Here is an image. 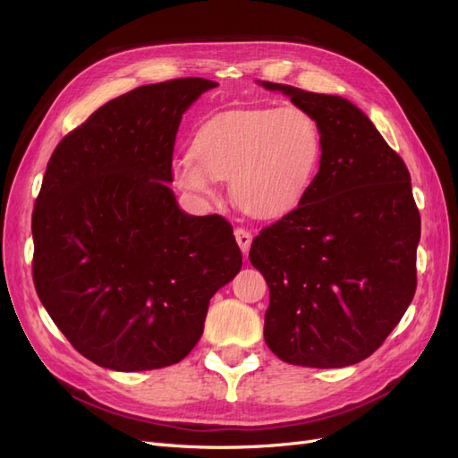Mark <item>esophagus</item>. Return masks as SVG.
I'll return each mask as SVG.
<instances>
[{
  "instance_id": "obj_1",
  "label": "esophagus",
  "mask_w": 458,
  "mask_h": 458,
  "mask_svg": "<svg viewBox=\"0 0 458 458\" xmlns=\"http://www.w3.org/2000/svg\"><path fill=\"white\" fill-rule=\"evenodd\" d=\"M234 239H237V242H239V246H241L242 254L246 256V254H248V250H250V242H252V234H250V231H246L244 227H237V229H234Z\"/></svg>"
}]
</instances>
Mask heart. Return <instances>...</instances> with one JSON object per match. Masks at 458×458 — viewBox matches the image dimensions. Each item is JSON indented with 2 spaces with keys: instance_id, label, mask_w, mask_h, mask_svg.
I'll return each mask as SVG.
<instances>
[{
  "instance_id": "heart-1",
  "label": "heart",
  "mask_w": 458,
  "mask_h": 458,
  "mask_svg": "<svg viewBox=\"0 0 458 458\" xmlns=\"http://www.w3.org/2000/svg\"><path fill=\"white\" fill-rule=\"evenodd\" d=\"M323 135L298 106H259L219 113L192 140V152L172 164L177 189L216 197V179H229L233 202L254 217L286 212L317 174Z\"/></svg>"
}]
</instances>
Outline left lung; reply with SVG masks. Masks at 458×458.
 Here are the masks:
<instances>
[{
  "label": "left lung",
  "instance_id": "1",
  "mask_svg": "<svg viewBox=\"0 0 458 458\" xmlns=\"http://www.w3.org/2000/svg\"><path fill=\"white\" fill-rule=\"evenodd\" d=\"M259 84L288 95L323 135L298 206L250 246L269 286L263 336L290 365H355L380 348L417 290L420 214L409 170L344 97Z\"/></svg>",
  "mask_w": 458,
  "mask_h": 458
}]
</instances>
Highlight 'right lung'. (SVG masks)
<instances>
[{
  "instance_id": "1",
  "label": "right lung",
  "mask_w": 458,
  "mask_h": 458,
  "mask_svg": "<svg viewBox=\"0 0 458 458\" xmlns=\"http://www.w3.org/2000/svg\"><path fill=\"white\" fill-rule=\"evenodd\" d=\"M217 86L177 78L123 93L63 137L32 212L36 293L95 365L182 361L208 303L242 267L225 217L182 212L168 187L185 110Z\"/></svg>"
}]
</instances>
